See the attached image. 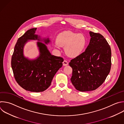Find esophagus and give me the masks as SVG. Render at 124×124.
<instances>
[{"mask_svg":"<svg viewBox=\"0 0 124 124\" xmlns=\"http://www.w3.org/2000/svg\"><path fill=\"white\" fill-rule=\"evenodd\" d=\"M68 62L66 61V60H64L63 62V65L64 66H67L68 65Z\"/></svg>","mask_w":124,"mask_h":124,"instance_id":"esophagus-1","label":"esophagus"}]
</instances>
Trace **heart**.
Instances as JSON below:
<instances>
[{
	"label": "heart",
	"instance_id": "1",
	"mask_svg": "<svg viewBox=\"0 0 124 124\" xmlns=\"http://www.w3.org/2000/svg\"><path fill=\"white\" fill-rule=\"evenodd\" d=\"M86 43L85 36L71 31H65L57 37L55 45L56 47H65L66 54L71 57L79 55L84 49Z\"/></svg>",
	"mask_w": 124,
	"mask_h": 124
}]
</instances>
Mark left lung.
I'll return each mask as SVG.
<instances>
[{"mask_svg": "<svg viewBox=\"0 0 124 124\" xmlns=\"http://www.w3.org/2000/svg\"><path fill=\"white\" fill-rule=\"evenodd\" d=\"M91 39L85 51L71 60L70 80L80 92L94 91L100 86L111 68V49L100 33L90 31Z\"/></svg>", "mask_w": 124, "mask_h": 124, "instance_id": "left-lung-1", "label": "left lung"}]
</instances>
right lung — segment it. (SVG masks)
<instances>
[{
    "label": "right lung",
    "instance_id": "add662e5",
    "mask_svg": "<svg viewBox=\"0 0 124 124\" xmlns=\"http://www.w3.org/2000/svg\"><path fill=\"white\" fill-rule=\"evenodd\" d=\"M37 28L31 29L18 38L12 57L11 65L17 83L31 92H42L51 85L58 70L62 67L63 58L52 55L46 45L51 42L49 37L41 38L36 34ZM30 40H37L39 55L30 60L23 54V47ZM44 42L45 43H42Z\"/></svg>",
    "mask_w": 124,
    "mask_h": 124
}]
</instances>
